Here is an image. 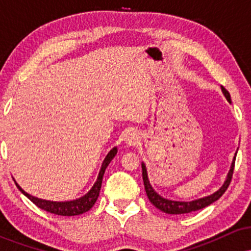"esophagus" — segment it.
Wrapping results in <instances>:
<instances>
[{"instance_id":"obj_1","label":"esophagus","mask_w":251,"mask_h":251,"mask_svg":"<svg viewBox=\"0 0 251 251\" xmlns=\"http://www.w3.org/2000/svg\"><path fill=\"white\" fill-rule=\"evenodd\" d=\"M125 143L126 145L128 146H135L138 143H139V135H138L137 132L129 131L125 135Z\"/></svg>"}]
</instances>
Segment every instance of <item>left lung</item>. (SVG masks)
Listing matches in <instances>:
<instances>
[{
    "label": "left lung",
    "mask_w": 251,
    "mask_h": 251,
    "mask_svg": "<svg viewBox=\"0 0 251 251\" xmlns=\"http://www.w3.org/2000/svg\"><path fill=\"white\" fill-rule=\"evenodd\" d=\"M222 87V92L223 94L226 96L227 101H230V94L229 92L226 91L223 86ZM235 160H236V155L232 160L231 164V169H230L229 174H227V178L226 180V183L223 184V186L218 190L217 192H215L214 195L208 196L205 198H201V200L197 201H169L165 200V198L160 197L157 192L152 189L151 184H150L149 178H148V172H146V168L144 164H142V169H143V180H144V186H145V191L146 195H148L149 201H151L152 204L155 206L157 209H159L160 211L165 212V214H170V215H181V214H190V212H194L197 211V210H201L205 206L210 205L212 204L214 201H216L217 200L223 196L224 192L226 191V189L229 188L230 185V181H231L232 175H234V168H235Z\"/></svg>",
    "instance_id": "obj_1"
}]
</instances>
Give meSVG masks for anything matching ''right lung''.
I'll list each match as a JSON object with an SVG mask.
<instances>
[{
	"label": "right lung",
	"mask_w": 251,
	"mask_h": 251,
	"mask_svg": "<svg viewBox=\"0 0 251 251\" xmlns=\"http://www.w3.org/2000/svg\"><path fill=\"white\" fill-rule=\"evenodd\" d=\"M117 154V148H114L113 150L109 151V153L106 155L105 160H103L101 170L99 172V177L96 181V184L93 185V188L91 189V191L88 192L87 195H85L83 197L79 198L76 201H43V200H39V198L33 197L27 192H25L24 190L20 188L17 185V183L15 181L16 186L20 189V191L24 194L25 197H28L29 200L33 201L34 204L37 206V208L45 210V211L50 212V214L57 215V216H76V215H81L83 212L88 211L92 206L94 205L98 197H99V192L100 189H101V183H102V177L103 174H105V170L108 166V164L111 163V160L113 159L114 155Z\"/></svg>",
	"instance_id": "1"
}]
</instances>
